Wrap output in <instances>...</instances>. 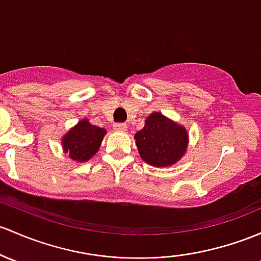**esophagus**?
Instances as JSON below:
<instances>
[{
  "label": "esophagus",
  "mask_w": 261,
  "mask_h": 261,
  "mask_svg": "<svg viewBox=\"0 0 261 261\" xmlns=\"http://www.w3.org/2000/svg\"><path fill=\"white\" fill-rule=\"evenodd\" d=\"M114 128L116 131H121V133H123V131L127 130V126H126L125 123H115Z\"/></svg>",
  "instance_id": "obj_1"
}]
</instances>
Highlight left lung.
<instances>
[{
  "label": "left lung",
  "mask_w": 261,
  "mask_h": 261,
  "mask_svg": "<svg viewBox=\"0 0 261 261\" xmlns=\"http://www.w3.org/2000/svg\"><path fill=\"white\" fill-rule=\"evenodd\" d=\"M135 144L145 163L153 167H167L175 165L186 153L189 134L182 125L155 111L135 134Z\"/></svg>",
  "instance_id": "obj_1"
}]
</instances>
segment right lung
<instances>
[{
	"mask_svg": "<svg viewBox=\"0 0 261 261\" xmlns=\"http://www.w3.org/2000/svg\"><path fill=\"white\" fill-rule=\"evenodd\" d=\"M106 130L82 119L61 138L64 153L76 163H86L98 151Z\"/></svg>",
	"mask_w": 261,
	"mask_h": 261,
	"instance_id": "add662e5",
	"label": "right lung"
}]
</instances>
